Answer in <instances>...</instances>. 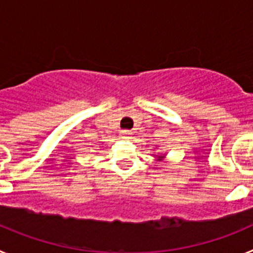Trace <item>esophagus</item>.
<instances>
[{
	"mask_svg": "<svg viewBox=\"0 0 253 253\" xmlns=\"http://www.w3.org/2000/svg\"><path fill=\"white\" fill-rule=\"evenodd\" d=\"M120 135H122V138H129L131 135V131L130 130H122L120 131Z\"/></svg>",
	"mask_w": 253,
	"mask_h": 253,
	"instance_id": "esophagus-1",
	"label": "esophagus"
}]
</instances>
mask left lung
Segmentation results:
<instances>
[{"label": "left lung", "mask_w": 253, "mask_h": 253, "mask_svg": "<svg viewBox=\"0 0 253 253\" xmlns=\"http://www.w3.org/2000/svg\"><path fill=\"white\" fill-rule=\"evenodd\" d=\"M165 156H166V154H158V156H157V161H162L163 158H165Z\"/></svg>", "instance_id": "left-lung-1"}]
</instances>
